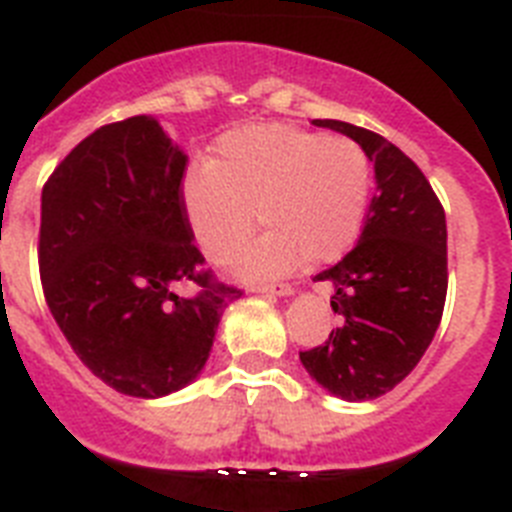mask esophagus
Here are the masks:
<instances>
[{"mask_svg":"<svg viewBox=\"0 0 512 512\" xmlns=\"http://www.w3.org/2000/svg\"><path fill=\"white\" fill-rule=\"evenodd\" d=\"M252 291L262 293V296H288V293H293V286H288V283H278V286H252Z\"/></svg>","mask_w":512,"mask_h":512,"instance_id":"obj_1","label":"esophagus"}]
</instances>
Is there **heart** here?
I'll use <instances>...</instances> for the list:
<instances>
[{
	"label": "heart",
	"instance_id": "obj_1",
	"mask_svg": "<svg viewBox=\"0 0 512 512\" xmlns=\"http://www.w3.org/2000/svg\"><path fill=\"white\" fill-rule=\"evenodd\" d=\"M368 198L371 159L358 141L278 123L231 131L213 164L190 170L182 185L195 242L216 265L247 247L260 213L270 231L242 260L247 278L342 257L361 234Z\"/></svg>",
	"mask_w": 512,
	"mask_h": 512
}]
</instances>
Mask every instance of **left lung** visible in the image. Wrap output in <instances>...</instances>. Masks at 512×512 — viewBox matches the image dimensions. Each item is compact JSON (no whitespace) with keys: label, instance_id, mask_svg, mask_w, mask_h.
Instances as JSON below:
<instances>
[{"label":"left lung","instance_id":"obj_1","mask_svg":"<svg viewBox=\"0 0 512 512\" xmlns=\"http://www.w3.org/2000/svg\"><path fill=\"white\" fill-rule=\"evenodd\" d=\"M314 126L345 133L366 149L379 193L358 244L317 275L335 286L332 309L342 324L299 358L327 391L366 402L410 376L441 324L448 291L446 213L420 167L384 136L342 121Z\"/></svg>","mask_w":512,"mask_h":512}]
</instances>
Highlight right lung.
<instances>
[{
	"mask_svg": "<svg viewBox=\"0 0 512 512\" xmlns=\"http://www.w3.org/2000/svg\"><path fill=\"white\" fill-rule=\"evenodd\" d=\"M188 157L154 118L108 123L43 185L38 268L53 319L97 379L154 399L201 373L239 299L193 242Z\"/></svg>",
	"mask_w": 512,
	"mask_h": 512,
	"instance_id": "add662e5",
	"label": "right lung"
}]
</instances>
